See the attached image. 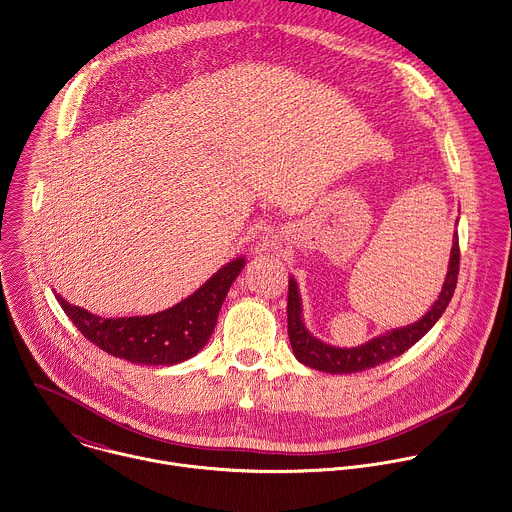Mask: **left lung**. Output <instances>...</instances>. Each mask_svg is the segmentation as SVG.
Returning a JSON list of instances; mask_svg holds the SVG:
<instances>
[{"label":"left lung","mask_w":512,"mask_h":512,"mask_svg":"<svg viewBox=\"0 0 512 512\" xmlns=\"http://www.w3.org/2000/svg\"><path fill=\"white\" fill-rule=\"evenodd\" d=\"M459 233H453V249L449 259L447 277L443 283V289L437 297V301L431 305V309L415 323L399 329H391L379 337H373L371 341L359 345V347H335L329 343H323L321 339L313 337L303 321V303L299 295V285L295 277H289V297H287V331L289 341L293 347V353L299 363L331 373V375H343V373H359L373 369L381 363H387L399 355H403L407 349H411L419 339H423L435 323L445 313L459 277Z\"/></svg>","instance_id":"1"}]
</instances>
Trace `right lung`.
Returning a JSON list of instances; mask_svg holds the SVG:
<instances>
[{
	"label": "right lung",
	"instance_id": "add662e5",
	"mask_svg": "<svg viewBox=\"0 0 512 512\" xmlns=\"http://www.w3.org/2000/svg\"><path fill=\"white\" fill-rule=\"evenodd\" d=\"M245 267V257L225 263L193 295L143 317H97L55 293L57 303L81 335L105 353L135 365L169 367L195 357L215 331L221 305Z\"/></svg>",
	"mask_w": 512,
	"mask_h": 512
}]
</instances>
